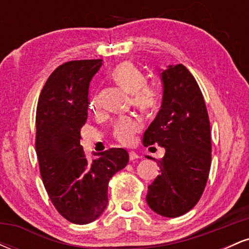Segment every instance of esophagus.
Segmentation results:
<instances>
[{
    "instance_id": "esophagus-1",
    "label": "esophagus",
    "mask_w": 249,
    "mask_h": 249,
    "mask_svg": "<svg viewBox=\"0 0 249 249\" xmlns=\"http://www.w3.org/2000/svg\"><path fill=\"white\" fill-rule=\"evenodd\" d=\"M128 158H130V160L132 161V160H136V159L141 158V157H139V154L133 152V151H130V152H128Z\"/></svg>"
}]
</instances>
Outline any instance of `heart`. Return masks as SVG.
Listing matches in <instances>:
<instances>
[{
	"mask_svg": "<svg viewBox=\"0 0 249 249\" xmlns=\"http://www.w3.org/2000/svg\"><path fill=\"white\" fill-rule=\"evenodd\" d=\"M111 79L119 88L131 96V103L134 107L151 113L156 110L159 103V90L152 83L146 82V77L131 62H123L111 72ZM93 111L99 107L98 98H93L90 104ZM142 128V121L136 116H125L116 122L113 137L124 145L133 142L134 134Z\"/></svg>",
	"mask_w": 249,
	"mask_h": 249,
	"instance_id": "heart-1",
	"label": "heart"
}]
</instances>
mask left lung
I'll return each instance as SVG.
<instances>
[{
  "instance_id": "left-lung-1",
  "label": "left lung",
  "mask_w": 249,
  "mask_h": 249,
  "mask_svg": "<svg viewBox=\"0 0 249 249\" xmlns=\"http://www.w3.org/2000/svg\"><path fill=\"white\" fill-rule=\"evenodd\" d=\"M161 107L145 131L142 145L165 148L160 174L148 186L146 202L157 214L177 218L196 206L212 160L211 126L204 97L182 64L160 70ZM148 159H151V157Z\"/></svg>"
}]
</instances>
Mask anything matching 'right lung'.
Wrapping results in <instances>:
<instances>
[{"label":"right lung","instance_id":"1","mask_svg":"<svg viewBox=\"0 0 249 249\" xmlns=\"http://www.w3.org/2000/svg\"><path fill=\"white\" fill-rule=\"evenodd\" d=\"M102 59L59 65L43 87L36 110V153L48 196L61 215L78 225L90 224L108 204V180L127 165L124 148L95 153L88 161L81 128L88 118L89 91Z\"/></svg>","mask_w":249,"mask_h":249}]
</instances>
